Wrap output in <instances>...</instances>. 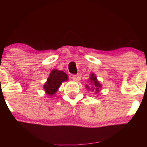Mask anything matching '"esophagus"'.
Masks as SVG:
<instances>
[{
    "label": "esophagus",
    "instance_id": "obj_1",
    "mask_svg": "<svg viewBox=\"0 0 147 147\" xmlns=\"http://www.w3.org/2000/svg\"><path fill=\"white\" fill-rule=\"evenodd\" d=\"M72 80L75 81V82H79V81L80 80V79H81V76H80V75H79V74H78L77 75H73V76H72Z\"/></svg>",
    "mask_w": 147,
    "mask_h": 147
}]
</instances>
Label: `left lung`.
Here are the masks:
<instances>
[{
  "label": "left lung",
  "mask_w": 147,
  "mask_h": 147,
  "mask_svg": "<svg viewBox=\"0 0 147 147\" xmlns=\"http://www.w3.org/2000/svg\"><path fill=\"white\" fill-rule=\"evenodd\" d=\"M90 83H91V86L92 87V90L94 91H97V92H99V88H101V85L99 83V82L97 81V77H95V75H93V74H92L91 75V77H90Z\"/></svg>",
  "instance_id": "8db88e82"
}]
</instances>
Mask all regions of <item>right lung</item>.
<instances>
[{
  "instance_id": "add662e5",
  "label": "right lung",
  "mask_w": 147,
  "mask_h": 147,
  "mask_svg": "<svg viewBox=\"0 0 147 147\" xmlns=\"http://www.w3.org/2000/svg\"><path fill=\"white\" fill-rule=\"evenodd\" d=\"M68 75L61 70H53L44 85L45 91L49 95H54L62 82L68 80Z\"/></svg>"
}]
</instances>
